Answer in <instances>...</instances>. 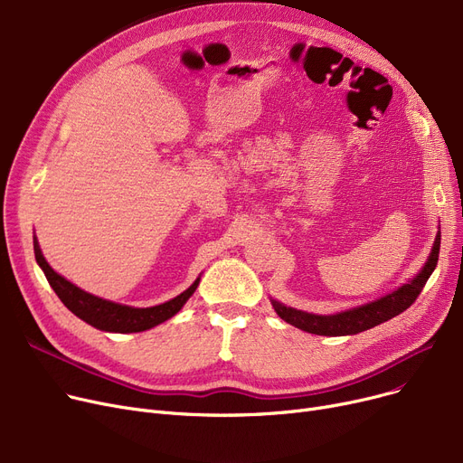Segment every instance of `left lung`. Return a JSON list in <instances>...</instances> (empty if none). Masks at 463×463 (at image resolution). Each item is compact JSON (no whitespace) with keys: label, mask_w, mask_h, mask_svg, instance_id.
Wrapping results in <instances>:
<instances>
[{"label":"left lung","mask_w":463,"mask_h":463,"mask_svg":"<svg viewBox=\"0 0 463 463\" xmlns=\"http://www.w3.org/2000/svg\"><path fill=\"white\" fill-rule=\"evenodd\" d=\"M439 248H441V231L435 236V244L431 248V253L424 264V269L409 283L394 290L392 295H386L366 306L353 307L349 311H342L335 315H315V313L300 311L295 307H287L276 300H272V306L285 323L293 325L300 330H306L309 334L351 335V334L370 330L388 319L396 317V315L405 311L412 302L417 300V297L422 293L428 278L435 270L437 260H439Z\"/></svg>","instance_id":"obj_1"}]
</instances>
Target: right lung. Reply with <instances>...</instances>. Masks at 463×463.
<instances>
[{"instance_id": "1", "label": "right lung", "mask_w": 463, "mask_h": 463, "mask_svg": "<svg viewBox=\"0 0 463 463\" xmlns=\"http://www.w3.org/2000/svg\"><path fill=\"white\" fill-rule=\"evenodd\" d=\"M33 251H35L37 264L43 269L48 283H51V287L54 288V293L63 302V306L69 311L75 313L79 319L86 321L93 328H99L105 332H119V334L142 332L165 323L166 319L175 317V315L184 307V304L189 300V297L194 293V288H197L201 281L199 278L187 290H184L182 295L165 304H159L154 307H131V306H121L110 300L97 298L86 293V290L79 288L77 285H72L60 274H56L44 260L35 236H33Z\"/></svg>"}]
</instances>
